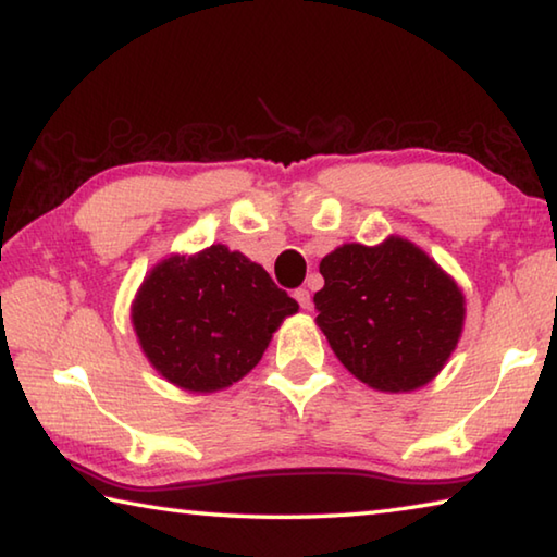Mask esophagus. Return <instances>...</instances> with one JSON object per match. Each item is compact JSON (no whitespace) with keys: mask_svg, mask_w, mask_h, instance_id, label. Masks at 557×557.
I'll use <instances>...</instances> for the list:
<instances>
[{"mask_svg":"<svg viewBox=\"0 0 557 557\" xmlns=\"http://www.w3.org/2000/svg\"><path fill=\"white\" fill-rule=\"evenodd\" d=\"M294 298L298 300V306L304 308V311H308V308H311V294H308V288H298L296 294H294Z\"/></svg>","mask_w":557,"mask_h":557,"instance_id":"obj_1","label":"esophagus"}]
</instances>
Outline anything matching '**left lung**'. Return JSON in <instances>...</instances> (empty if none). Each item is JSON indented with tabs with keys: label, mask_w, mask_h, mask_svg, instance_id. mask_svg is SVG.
<instances>
[{
	"label": "left lung",
	"mask_w": 557,
	"mask_h": 557,
	"mask_svg": "<svg viewBox=\"0 0 557 557\" xmlns=\"http://www.w3.org/2000/svg\"><path fill=\"white\" fill-rule=\"evenodd\" d=\"M315 323L348 372L377 392H412L457 350L467 300L430 253L403 236L343 244L321 261Z\"/></svg>",
	"instance_id": "1"
}]
</instances>
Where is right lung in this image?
Returning <instances> with one entry per match:
<instances>
[{
    "label": "right lung",
    "mask_w": 557,
    "mask_h": 557,
    "mask_svg": "<svg viewBox=\"0 0 557 557\" xmlns=\"http://www.w3.org/2000/svg\"><path fill=\"white\" fill-rule=\"evenodd\" d=\"M294 313L298 304L263 267L212 244L154 263L133 298L131 323L162 377L207 395L249 375Z\"/></svg>",
    "instance_id": "obj_1"
}]
</instances>
